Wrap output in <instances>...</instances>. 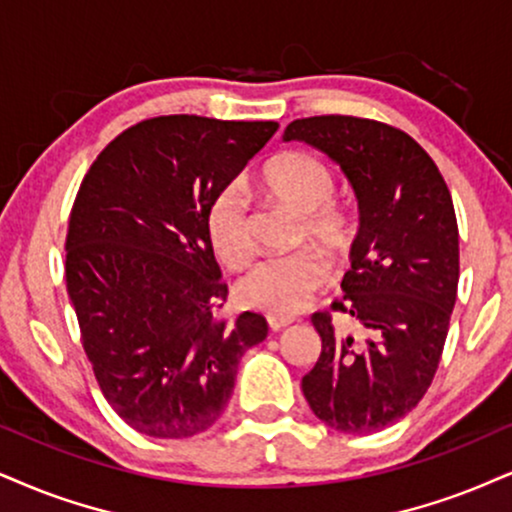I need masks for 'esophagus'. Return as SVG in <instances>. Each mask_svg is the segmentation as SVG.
<instances>
[{
    "label": "esophagus",
    "instance_id": "34e87169",
    "mask_svg": "<svg viewBox=\"0 0 512 512\" xmlns=\"http://www.w3.org/2000/svg\"><path fill=\"white\" fill-rule=\"evenodd\" d=\"M268 325L273 332L285 330V327L292 325V318H280V315H268Z\"/></svg>",
    "mask_w": 512,
    "mask_h": 512
}]
</instances>
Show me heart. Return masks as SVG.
Returning <instances> with one entry per match:
<instances>
[{
  "mask_svg": "<svg viewBox=\"0 0 512 512\" xmlns=\"http://www.w3.org/2000/svg\"><path fill=\"white\" fill-rule=\"evenodd\" d=\"M266 194L280 206L299 213L296 244H318L330 258H342L356 237V218L339 201L334 170L308 151H285L266 163L261 173ZM204 227L213 254L227 268H244L254 256L249 201L237 185L218 189L208 201ZM330 280V266L318 251L299 249L263 258L237 285L246 306L270 315L299 313Z\"/></svg>",
  "mask_w": 512,
  "mask_h": 512,
  "instance_id": "b5f03b06",
  "label": "heart"
}]
</instances>
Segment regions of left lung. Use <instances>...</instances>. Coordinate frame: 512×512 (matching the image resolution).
<instances>
[{
  "label": "left lung",
  "instance_id": "1",
  "mask_svg": "<svg viewBox=\"0 0 512 512\" xmlns=\"http://www.w3.org/2000/svg\"><path fill=\"white\" fill-rule=\"evenodd\" d=\"M285 140L337 161L361 208L344 299L311 315L323 351L301 389L332 430H384L430 389L449 334L460 273L451 192L432 156L394 125L330 113L292 121ZM332 312L349 314L362 337L337 331Z\"/></svg>",
  "mask_w": 512,
  "mask_h": 512
}]
</instances>
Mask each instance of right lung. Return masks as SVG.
Masks as SVG:
<instances>
[{"label": "right lung", "mask_w": 512, "mask_h": 512, "mask_svg": "<svg viewBox=\"0 0 512 512\" xmlns=\"http://www.w3.org/2000/svg\"><path fill=\"white\" fill-rule=\"evenodd\" d=\"M275 121L159 116L123 130L75 194L66 289L104 399L132 430L187 439L216 422L258 313L220 318L227 285L204 213L275 135Z\"/></svg>", "instance_id": "obj_1"}]
</instances>
